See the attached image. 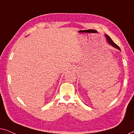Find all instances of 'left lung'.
I'll return each instance as SVG.
<instances>
[{
	"label": "left lung",
	"mask_w": 134,
	"mask_h": 134,
	"mask_svg": "<svg viewBox=\"0 0 134 134\" xmlns=\"http://www.w3.org/2000/svg\"><path fill=\"white\" fill-rule=\"evenodd\" d=\"M105 36H106V38H107V41H108V42H109V44H111V46H112L115 47V48L118 49H119V50H120V51H121L120 47H119L117 45V44H115V43H114V42H113V41H112V40H111V38H110L109 36L107 35H105Z\"/></svg>",
	"instance_id": "8db88e82"
}]
</instances>
